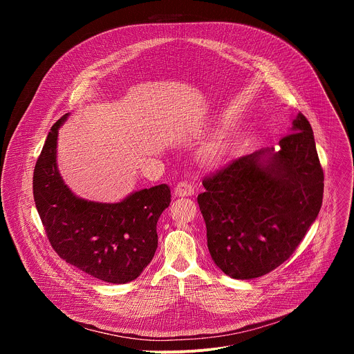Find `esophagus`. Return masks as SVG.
Listing matches in <instances>:
<instances>
[{
  "mask_svg": "<svg viewBox=\"0 0 354 354\" xmlns=\"http://www.w3.org/2000/svg\"><path fill=\"white\" fill-rule=\"evenodd\" d=\"M174 192H175V196H192L193 193H194V187H193V185L192 183H189L187 180H182V182H179L176 186H175V189H174Z\"/></svg>",
  "mask_w": 354,
  "mask_h": 354,
  "instance_id": "34e87169",
  "label": "esophagus"
}]
</instances>
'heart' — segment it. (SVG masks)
I'll return each mask as SVG.
<instances>
[{"instance_id": "b5f03b06", "label": "heart", "mask_w": 354, "mask_h": 354, "mask_svg": "<svg viewBox=\"0 0 354 354\" xmlns=\"http://www.w3.org/2000/svg\"><path fill=\"white\" fill-rule=\"evenodd\" d=\"M225 156L224 144L220 140H213L206 142L203 147L198 149L197 160L201 165L205 167H217L223 162Z\"/></svg>"}]
</instances>
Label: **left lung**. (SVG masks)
Segmentation results:
<instances>
[{
	"instance_id": "1",
	"label": "left lung",
	"mask_w": 354,
	"mask_h": 354,
	"mask_svg": "<svg viewBox=\"0 0 354 354\" xmlns=\"http://www.w3.org/2000/svg\"><path fill=\"white\" fill-rule=\"evenodd\" d=\"M279 145L235 160L206 178L197 196L212 259L232 279L279 268L321 210L324 171L304 115L294 118Z\"/></svg>"
}]
</instances>
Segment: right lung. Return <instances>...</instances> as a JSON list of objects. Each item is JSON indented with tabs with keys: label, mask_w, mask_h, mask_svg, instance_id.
<instances>
[{
	"label": "right lung",
	"mask_w": 354,
	"mask_h": 354,
	"mask_svg": "<svg viewBox=\"0 0 354 354\" xmlns=\"http://www.w3.org/2000/svg\"><path fill=\"white\" fill-rule=\"evenodd\" d=\"M70 113L50 130L33 172V198L50 245L67 263L106 283L137 279L154 258L157 223L171 203L162 183L118 203L75 196L57 168V136Z\"/></svg>",
	"instance_id": "1"
}]
</instances>
